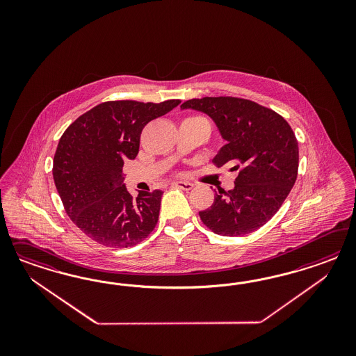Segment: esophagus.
I'll use <instances>...</instances> for the list:
<instances>
[{
  "mask_svg": "<svg viewBox=\"0 0 356 356\" xmlns=\"http://www.w3.org/2000/svg\"><path fill=\"white\" fill-rule=\"evenodd\" d=\"M173 185L177 188H181L184 191H191L193 188V184L188 183V181H175Z\"/></svg>",
  "mask_w": 356,
  "mask_h": 356,
  "instance_id": "obj_1",
  "label": "esophagus"
}]
</instances>
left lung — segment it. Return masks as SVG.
I'll return each mask as SVG.
<instances>
[{
  "instance_id": "obj_1",
  "label": "left lung",
  "mask_w": 356,
  "mask_h": 356,
  "mask_svg": "<svg viewBox=\"0 0 356 356\" xmlns=\"http://www.w3.org/2000/svg\"><path fill=\"white\" fill-rule=\"evenodd\" d=\"M181 109L213 119L227 140L213 162L237 171L234 189L216 192L213 205L200 211L201 220L223 236L254 232L280 210L296 181L299 147L291 127L273 109L241 97L191 99Z\"/></svg>"
}]
</instances>
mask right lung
I'll list each match as a JSON object with an SVG mask.
<instances>
[{"label": "right lung", "mask_w": 356, "mask_h": 356, "mask_svg": "<svg viewBox=\"0 0 356 356\" xmlns=\"http://www.w3.org/2000/svg\"><path fill=\"white\" fill-rule=\"evenodd\" d=\"M180 103L104 102L65 130L54 154V184L66 214L90 238L111 248H128L155 228L162 191H140L133 197L122 167L137 156L145 125Z\"/></svg>", "instance_id": "1"}]
</instances>
